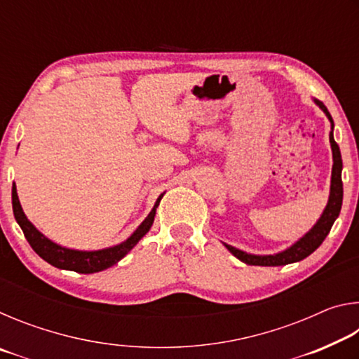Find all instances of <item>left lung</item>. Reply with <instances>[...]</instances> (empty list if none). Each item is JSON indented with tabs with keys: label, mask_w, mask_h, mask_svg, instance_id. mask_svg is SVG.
<instances>
[{
	"label": "left lung",
	"mask_w": 359,
	"mask_h": 359,
	"mask_svg": "<svg viewBox=\"0 0 359 359\" xmlns=\"http://www.w3.org/2000/svg\"><path fill=\"white\" fill-rule=\"evenodd\" d=\"M315 104H317L321 111L326 114V117L331 121V133H330V142H331V150H332V174H331V191H330V199H327V204L323 210V214L318 218V222L313 224V228L309 231L307 234H304L302 238L294 242L293 245L287 250L276 255H252L247 252H242L239 248L233 245L224 244V247L234 255L236 258L241 259L242 263L250 264V266H285L290 263H296V261H301L307 258L309 255L313 253L317 248L323 244L326 236L330 234L334 222L340 214V208H342V198H344V187H342V156H340L339 145L334 141L332 136V128L334 121L331 114L327 112L326 106L318 100H313Z\"/></svg>",
	"instance_id": "obj_1"
}]
</instances>
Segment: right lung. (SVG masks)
Listing matches in <instances>:
<instances>
[{
  "label": "right lung",
  "instance_id": "1",
  "mask_svg": "<svg viewBox=\"0 0 359 359\" xmlns=\"http://www.w3.org/2000/svg\"><path fill=\"white\" fill-rule=\"evenodd\" d=\"M163 194L156 199V203L151 209L147 218L139 224L137 229L133 233L128 239L121 242L118 245L102 248V250L95 252H82V250H72V248H66L55 244L50 239H47L44 234L39 233L34 228V224L28 220L27 215L23 214V209L17 196L15 184L12 185V210H14V217L19 226L22 228L23 234L32 245L33 250L39 255V257L47 261L48 264L58 267V269H68L79 272V274H93V272L104 271L107 267L117 264L118 261L128 253L133 247H135L139 241H141L149 229L154 224V218L156 214V208L160 204Z\"/></svg>",
  "mask_w": 359,
  "mask_h": 359
}]
</instances>
